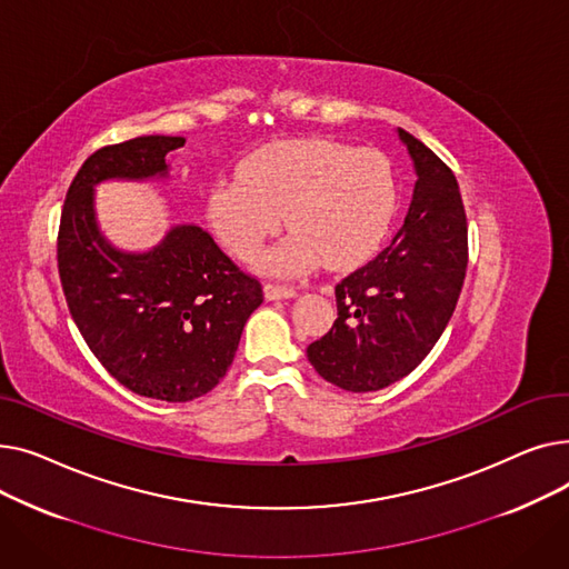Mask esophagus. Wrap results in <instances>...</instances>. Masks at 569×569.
<instances>
[{
    "mask_svg": "<svg viewBox=\"0 0 569 569\" xmlns=\"http://www.w3.org/2000/svg\"><path fill=\"white\" fill-rule=\"evenodd\" d=\"M297 290L290 286H279V283H264V297L267 300H290L295 297Z\"/></svg>",
    "mask_w": 569,
    "mask_h": 569,
    "instance_id": "esophagus-1",
    "label": "esophagus"
}]
</instances>
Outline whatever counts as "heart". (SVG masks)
Masks as SVG:
<instances>
[{
  "mask_svg": "<svg viewBox=\"0 0 569 569\" xmlns=\"http://www.w3.org/2000/svg\"><path fill=\"white\" fill-rule=\"evenodd\" d=\"M397 209V184L376 149L302 138L279 140L242 159L237 179L207 198V219L221 242L253 260L283 221L292 232L262 258L267 272L295 277L325 262L343 269L367 260Z\"/></svg>",
  "mask_w": 569,
  "mask_h": 569,
  "instance_id": "obj_1",
  "label": "heart"
}]
</instances>
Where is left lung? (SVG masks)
<instances>
[{
	"label": "left lung",
	"mask_w": 569,
	"mask_h": 569,
	"mask_svg": "<svg viewBox=\"0 0 569 569\" xmlns=\"http://www.w3.org/2000/svg\"><path fill=\"white\" fill-rule=\"evenodd\" d=\"M417 182L392 244L337 283L332 330L307 348L341 390L376 392L408 376L450 322L468 267V226L455 172L399 129Z\"/></svg>",
	"instance_id": "obj_1"
}]
</instances>
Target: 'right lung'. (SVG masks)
<instances>
[{
  "label": "right lung",
  "mask_w": 569,
  "mask_h": 569,
  "mask_svg": "<svg viewBox=\"0 0 569 569\" xmlns=\"http://www.w3.org/2000/svg\"><path fill=\"white\" fill-rule=\"evenodd\" d=\"M179 136H140L101 147L69 187L57 267L73 322L106 371L131 392L170 403L214 390L234 360L260 281L244 274L193 223L172 226L157 247H112L97 223L94 187L108 179L168 177Z\"/></svg>",
  "instance_id": "obj_1"
}]
</instances>
